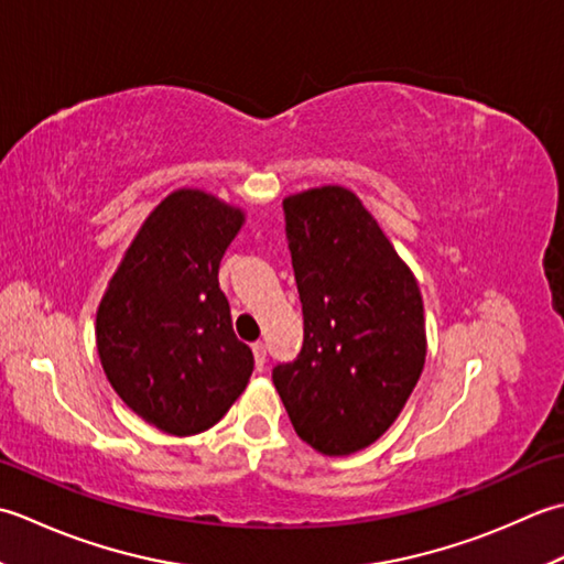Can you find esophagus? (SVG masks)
<instances>
[{
	"instance_id": "esophagus-1",
	"label": "esophagus",
	"mask_w": 564,
	"mask_h": 564,
	"mask_svg": "<svg viewBox=\"0 0 564 564\" xmlns=\"http://www.w3.org/2000/svg\"><path fill=\"white\" fill-rule=\"evenodd\" d=\"M252 355H256V367H258V370H262V367H265V358H268L265 343H262V340L252 343Z\"/></svg>"
}]
</instances>
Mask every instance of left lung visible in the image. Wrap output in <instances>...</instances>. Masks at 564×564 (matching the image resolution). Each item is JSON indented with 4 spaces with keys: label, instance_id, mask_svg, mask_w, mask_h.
<instances>
[{
    "label": "left lung",
    "instance_id": "1",
    "mask_svg": "<svg viewBox=\"0 0 564 564\" xmlns=\"http://www.w3.org/2000/svg\"><path fill=\"white\" fill-rule=\"evenodd\" d=\"M284 234L304 314V346L272 382L299 438L324 455L375 443L426 362L419 284L352 192L286 197Z\"/></svg>",
    "mask_w": 564,
    "mask_h": 564
}]
</instances>
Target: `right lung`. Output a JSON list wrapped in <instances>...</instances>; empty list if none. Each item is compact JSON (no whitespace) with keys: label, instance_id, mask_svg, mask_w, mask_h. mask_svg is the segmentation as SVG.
<instances>
[{"label":"right lung","instance_id":"add662e5","mask_svg":"<svg viewBox=\"0 0 564 564\" xmlns=\"http://www.w3.org/2000/svg\"><path fill=\"white\" fill-rule=\"evenodd\" d=\"M243 214L180 189L148 216L97 312L101 367L138 416L194 435L224 416L252 375L218 262Z\"/></svg>","mask_w":564,"mask_h":564}]
</instances>
